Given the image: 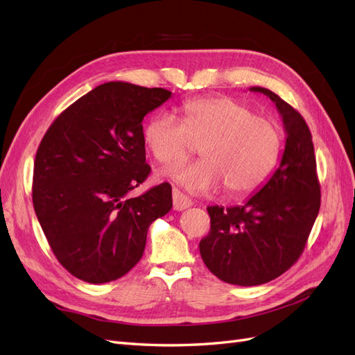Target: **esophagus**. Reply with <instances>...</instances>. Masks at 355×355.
<instances>
[{
    "label": "esophagus",
    "mask_w": 355,
    "mask_h": 355,
    "mask_svg": "<svg viewBox=\"0 0 355 355\" xmlns=\"http://www.w3.org/2000/svg\"><path fill=\"white\" fill-rule=\"evenodd\" d=\"M172 200H174V210H177V211L189 209L193 204L186 195L181 193L175 187L172 189Z\"/></svg>",
    "instance_id": "34e87169"
}]
</instances>
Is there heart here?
Masks as SVG:
<instances>
[{
  "label": "heart",
  "instance_id": "1",
  "mask_svg": "<svg viewBox=\"0 0 355 355\" xmlns=\"http://www.w3.org/2000/svg\"><path fill=\"white\" fill-rule=\"evenodd\" d=\"M181 121L159 113L148 121L145 144L162 164L184 162L200 145L202 160L168 171L191 193L218 191L246 196L277 169L283 136L274 121L228 96L198 98L181 105Z\"/></svg>",
  "mask_w": 355,
  "mask_h": 355
}]
</instances>
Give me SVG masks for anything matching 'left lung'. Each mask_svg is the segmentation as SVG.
Masks as SVG:
<instances>
[{"instance_id":"1","label":"left lung","mask_w":355,"mask_h":355,"mask_svg":"<svg viewBox=\"0 0 355 355\" xmlns=\"http://www.w3.org/2000/svg\"><path fill=\"white\" fill-rule=\"evenodd\" d=\"M275 103L286 131L282 163L243 205L207 207L210 232L200 242L211 274L230 284L259 286L293 266L306 248L320 207L315 148L304 118L265 87H251Z\"/></svg>"}]
</instances>
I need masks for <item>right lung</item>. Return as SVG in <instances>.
I'll list each match as a JSON object with an SVG mask.
<instances>
[{
  "instance_id": "add662e5",
  "label": "right lung",
  "mask_w": 355,
  "mask_h": 355,
  "mask_svg": "<svg viewBox=\"0 0 355 355\" xmlns=\"http://www.w3.org/2000/svg\"><path fill=\"white\" fill-rule=\"evenodd\" d=\"M171 95L123 81L100 85L54 119L37 148L36 216L60 265L86 283L133 269L148 228L172 209L169 183L128 198L151 172L142 121Z\"/></svg>"
}]
</instances>
